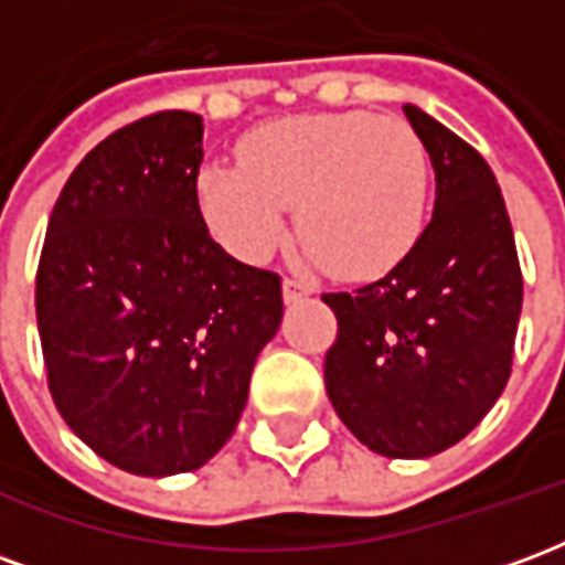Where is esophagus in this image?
<instances>
[{
	"label": "esophagus",
	"mask_w": 565,
	"mask_h": 565,
	"mask_svg": "<svg viewBox=\"0 0 565 565\" xmlns=\"http://www.w3.org/2000/svg\"><path fill=\"white\" fill-rule=\"evenodd\" d=\"M281 294H284V302H287V306H294V302H302L306 296H311V287L302 281H296V278H284Z\"/></svg>",
	"instance_id": "34e87169"
}]
</instances>
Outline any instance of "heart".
I'll return each instance as SVG.
<instances>
[{
  "mask_svg": "<svg viewBox=\"0 0 565 565\" xmlns=\"http://www.w3.org/2000/svg\"><path fill=\"white\" fill-rule=\"evenodd\" d=\"M235 157L199 172L196 196L211 233L242 259L281 245L294 205L302 245L339 278L384 275L420 242L429 157L403 117H284L247 132Z\"/></svg>",
  "mask_w": 565,
  "mask_h": 565,
  "instance_id": "heart-1",
  "label": "heart"
}]
</instances>
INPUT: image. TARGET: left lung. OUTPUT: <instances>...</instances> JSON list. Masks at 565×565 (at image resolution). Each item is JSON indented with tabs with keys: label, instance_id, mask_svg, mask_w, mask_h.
Listing matches in <instances>:
<instances>
[{
	"label": "left lung",
	"instance_id": "left-lung-1",
	"mask_svg": "<svg viewBox=\"0 0 565 565\" xmlns=\"http://www.w3.org/2000/svg\"><path fill=\"white\" fill-rule=\"evenodd\" d=\"M405 117L436 172L433 221L381 281L323 296L339 318L323 379L369 450L420 460L469 436L505 391L523 281L490 166L417 105Z\"/></svg>",
	"mask_w": 565,
	"mask_h": 565
}]
</instances>
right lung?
<instances>
[{"instance_id":"1","label":"right lung","mask_w":565,"mask_h":565,"mask_svg":"<svg viewBox=\"0 0 565 565\" xmlns=\"http://www.w3.org/2000/svg\"><path fill=\"white\" fill-rule=\"evenodd\" d=\"M202 117L162 111L78 162L47 223L35 318L68 429L117 469L193 472L233 436L281 278L202 221Z\"/></svg>"}]
</instances>
